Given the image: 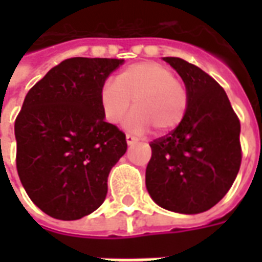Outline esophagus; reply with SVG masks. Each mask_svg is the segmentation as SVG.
<instances>
[{
    "instance_id": "obj_1",
    "label": "esophagus",
    "mask_w": 262,
    "mask_h": 262,
    "mask_svg": "<svg viewBox=\"0 0 262 262\" xmlns=\"http://www.w3.org/2000/svg\"><path fill=\"white\" fill-rule=\"evenodd\" d=\"M139 142V139L135 136H132V135H126V143L129 144V146H132V144H135V143Z\"/></svg>"
}]
</instances>
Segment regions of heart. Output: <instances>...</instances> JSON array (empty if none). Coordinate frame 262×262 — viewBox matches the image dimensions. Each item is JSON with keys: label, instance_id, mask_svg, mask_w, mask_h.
Listing matches in <instances>:
<instances>
[{"label": "heart", "instance_id": "b5f03b06", "mask_svg": "<svg viewBox=\"0 0 262 262\" xmlns=\"http://www.w3.org/2000/svg\"><path fill=\"white\" fill-rule=\"evenodd\" d=\"M133 101L136 111L127 125L146 130L154 126L161 133L181 125L188 111L187 86L168 67L157 61H140L125 67L115 82L106 81L99 91L103 118L112 125L120 123Z\"/></svg>", "mask_w": 262, "mask_h": 262}]
</instances>
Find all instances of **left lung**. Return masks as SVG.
Returning a JSON list of instances; mask_svg holds the SVG:
<instances>
[{"label": "left lung", "mask_w": 262, "mask_h": 262, "mask_svg": "<svg viewBox=\"0 0 262 262\" xmlns=\"http://www.w3.org/2000/svg\"><path fill=\"white\" fill-rule=\"evenodd\" d=\"M187 86L182 123L150 143L146 188L154 202L177 213H202L225 196L242 164L240 120L225 90L196 66L163 57Z\"/></svg>", "instance_id": "8db88e82"}]
</instances>
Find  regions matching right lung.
<instances>
[{
  "label": "right lung",
  "mask_w": 262,
  "mask_h": 262,
  "mask_svg": "<svg viewBox=\"0 0 262 262\" xmlns=\"http://www.w3.org/2000/svg\"><path fill=\"white\" fill-rule=\"evenodd\" d=\"M119 59L61 61L26 94L15 120L16 170L32 202L60 220L92 213L126 153L125 133L105 122L99 91Z\"/></svg>",
  "instance_id": "add662e5"
}]
</instances>
